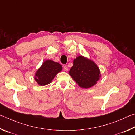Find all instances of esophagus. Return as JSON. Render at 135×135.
<instances>
[{
	"label": "esophagus",
	"instance_id": "obj_1",
	"mask_svg": "<svg viewBox=\"0 0 135 135\" xmlns=\"http://www.w3.org/2000/svg\"><path fill=\"white\" fill-rule=\"evenodd\" d=\"M63 69H64V70H65V71H66V72L68 71V68L67 66H65V65L63 66Z\"/></svg>",
	"mask_w": 135,
	"mask_h": 135
}]
</instances>
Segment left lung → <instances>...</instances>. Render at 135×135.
Masks as SVG:
<instances>
[{
  "mask_svg": "<svg viewBox=\"0 0 135 135\" xmlns=\"http://www.w3.org/2000/svg\"><path fill=\"white\" fill-rule=\"evenodd\" d=\"M69 74L76 83L83 88L95 85L101 77L97 65L91 59L82 56L74 59Z\"/></svg>",
  "mask_w": 135,
  "mask_h": 135,
  "instance_id": "1",
  "label": "left lung"
}]
</instances>
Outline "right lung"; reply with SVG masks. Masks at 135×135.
Here are the masks:
<instances>
[{
	"mask_svg": "<svg viewBox=\"0 0 135 135\" xmlns=\"http://www.w3.org/2000/svg\"><path fill=\"white\" fill-rule=\"evenodd\" d=\"M62 70L60 64L53 60H47L35 74L34 79L40 86H44L50 83L56 75Z\"/></svg>",
	"mask_w": 135,
	"mask_h": 135,
	"instance_id": "right-lung-1",
	"label": "right lung"
}]
</instances>
